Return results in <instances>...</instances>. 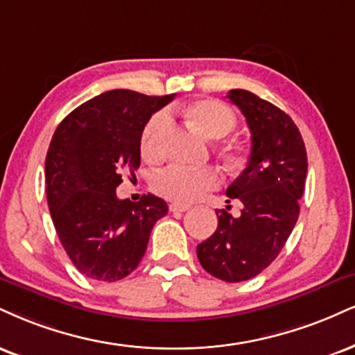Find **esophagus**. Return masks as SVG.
Wrapping results in <instances>:
<instances>
[{
  "label": "esophagus",
  "instance_id": "obj_1",
  "mask_svg": "<svg viewBox=\"0 0 355 355\" xmlns=\"http://www.w3.org/2000/svg\"><path fill=\"white\" fill-rule=\"evenodd\" d=\"M189 205H180V203H172L170 205V211H187L189 210Z\"/></svg>",
  "mask_w": 355,
  "mask_h": 355
}]
</instances>
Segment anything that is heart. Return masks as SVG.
I'll return each instance as SVG.
<instances>
[{
	"label": "heart",
	"instance_id": "b5f03b06",
	"mask_svg": "<svg viewBox=\"0 0 355 355\" xmlns=\"http://www.w3.org/2000/svg\"><path fill=\"white\" fill-rule=\"evenodd\" d=\"M183 117L195 130L216 140L223 139L234 130L238 119L230 105L218 99H196L178 107ZM166 127V114H153L145 123L140 135V150L147 160H159L164 152V132ZM234 157V153H232ZM221 175L213 166L187 168V166H166L153 177L152 189L157 195L175 203H191L200 198L205 191H210L220 185Z\"/></svg>",
	"mask_w": 355,
	"mask_h": 355
}]
</instances>
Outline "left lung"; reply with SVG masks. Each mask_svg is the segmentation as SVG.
<instances>
[{"label":"left lung","instance_id":"left-lung-1","mask_svg":"<svg viewBox=\"0 0 355 355\" xmlns=\"http://www.w3.org/2000/svg\"><path fill=\"white\" fill-rule=\"evenodd\" d=\"M226 97L251 132L246 168L226 190L243 203L241 215L233 216L230 205L216 210L218 228L196 246V254L211 276L240 283L266 270L291 234L304 193L307 155L300 129L279 107L245 89H232Z\"/></svg>","mask_w":355,"mask_h":355}]
</instances>
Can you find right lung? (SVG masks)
I'll return each instance as SVG.
<instances>
[{"instance_id": "1", "label": "right lung", "mask_w": 355, "mask_h": 355, "mask_svg": "<svg viewBox=\"0 0 355 355\" xmlns=\"http://www.w3.org/2000/svg\"><path fill=\"white\" fill-rule=\"evenodd\" d=\"M173 96L114 89L59 123L46 155V195L59 241L85 277L114 281L142 261L153 225L168 207L155 195L119 200L122 173L140 165L145 123Z\"/></svg>"}]
</instances>
